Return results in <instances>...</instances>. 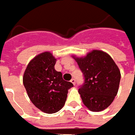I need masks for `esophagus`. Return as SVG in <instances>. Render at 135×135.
<instances>
[{
    "mask_svg": "<svg viewBox=\"0 0 135 135\" xmlns=\"http://www.w3.org/2000/svg\"><path fill=\"white\" fill-rule=\"evenodd\" d=\"M70 82H72V83H73V84H74V85H76V79H71V80H70Z\"/></svg>",
    "mask_w": 135,
    "mask_h": 135,
    "instance_id": "esophagus-1",
    "label": "esophagus"
}]
</instances>
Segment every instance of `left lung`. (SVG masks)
<instances>
[{
  "label": "left lung",
  "instance_id": "obj_1",
  "mask_svg": "<svg viewBox=\"0 0 135 135\" xmlns=\"http://www.w3.org/2000/svg\"><path fill=\"white\" fill-rule=\"evenodd\" d=\"M74 59L84 76V83L79 88L84 105L92 112L105 109L118 91L121 77L118 67L108 54L100 50Z\"/></svg>",
  "mask_w": 135,
  "mask_h": 135
}]
</instances>
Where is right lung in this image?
Returning <instances> with one entry per match:
<instances>
[{"label": "right lung", "mask_w": 135, "mask_h": 135, "mask_svg": "<svg viewBox=\"0 0 135 135\" xmlns=\"http://www.w3.org/2000/svg\"><path fill=\"white\" fill-rule=\"evenodd\" d=\"M56 59L49 52L41 53L28 64L23 83L32 103L41 112L53 114L65 103L68 90L74 85L62 78L54 66Z\"/></svg>", "instance_id": "add662e5"}]
</instances>
